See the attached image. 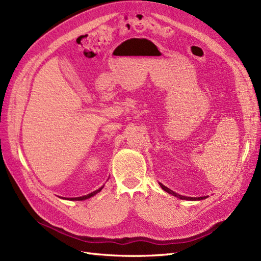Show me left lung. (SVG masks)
<instances>
[{
  "label": "left lung",
  "mask_w": 261,
  "mask_h": 261,
  "mask_svg": "<svg viewBox=\"0 0 261 261\" xmlns=\"http://www.w3.org/2000/svg\"><path fill=\"white\" fill-rule=\"evenodd\" d=\"M159 184H160V186H161V188L163 189V191H165V192L171 194V195H173V196L177 197V198H179V199H181V200H202V199H206V198H207V196H204V197H186V196H181V195L176 194L175 192L171 191V189H170L169 187L164 186L163 184H161V183H159Z\"/></svg>",
  "instance_id": "8db88e82"
}]
</instances>
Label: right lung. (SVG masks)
<instances>
[{"instance_id": "right-lung-1", "label": "right lung", "mask_w": 261, "mask_h": 261, "mask_svg": "<svg viewBox=\"0 0 261 261\" xmlns=\"http://www.w3.org/2000/svg\"><path fill=\"white\" fill-rule=\"evenodd\" d=\"M103 188V186L102 187H100L99 189H97V191H94V192H92V193H90V194H88V195H85V196H82V197H73V198H63V199H67V200H86V199H88V198H91V197H93L94 195L96 194H98L99 192H101V189Z\"/></svg>"}]
</instances>
